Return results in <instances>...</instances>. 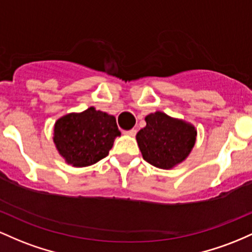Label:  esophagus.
<instances>
[{
	"mask_svg": "<svg viewBox=\"0 0 252 252\" xmlns=\"http://www.w3.org/2000/svg\"><path fill=\"white\" fill-rule=\"evenodd\" d=\"M123 133L126 134V135H131V137H134L135 133H137V129L132 128V129H129V131H124Z\"/></svg>",
	"mask_w": 252,
	"mask_h": 252,
	"instance_id": "34e87169",
	"label": "esophagus"
}]
</instances>
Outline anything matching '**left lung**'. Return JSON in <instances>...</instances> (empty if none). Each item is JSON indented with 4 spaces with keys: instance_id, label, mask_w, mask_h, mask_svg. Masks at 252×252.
Instances as JSON below:
<instances>
[{
    "instance_id": "1",
    "label": "left lung",
    "mask_w": 252,
    "mask_h": 252,
    "mask_svg": "<svg viewBox=\"0 0 252 252\" xmlns=\"http://www.w3.org/2000/svg\"><path fill=\"white\" fill-rule=\"evenodd\" d=\"M145 121L146 126L135 138L146 162L168 170L189 156L196 140V129L191 124L163 112L151 113Z\"/></svg>"
}]
</instances>
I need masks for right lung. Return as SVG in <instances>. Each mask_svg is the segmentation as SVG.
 Returning a JSON list of instances; mask_svg holds the SVG:
<instances>
[{"label":"right lung","mask_w":252,"mask_h":252,"mask_svg":"<svg viewBox=\"0 0 252 252\" xmlns=\"http://www.w3.org/2000/svg\"><path fill=\"white\" fill-rule=\"evenodd\" d=\"M120 134L113 115L90 107L58 119L53 141L65 162L83 168L108 156L114 139Z\"/></svg>","instance_id":"1"}]
</instances>
